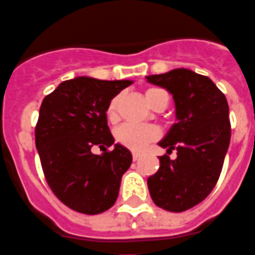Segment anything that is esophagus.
I'll return each instance as SVG.
<instances>
[{
    "instance_id": "esophagus-1",
    "label": "esophagus",
    "mask_w": 255,
    "mask_h": 255,
    "mask_svg": "<svg viewBox=\"0 0 255 255\" xmlns=\"http://www.w3.org/2000/svg\"><path fill=\"white\" fill-rule=\"evenodd\" d=\"M139 157H140V154H139V153H132V158H133V161L139 160Z\"/></svg>"
}]
</instances>
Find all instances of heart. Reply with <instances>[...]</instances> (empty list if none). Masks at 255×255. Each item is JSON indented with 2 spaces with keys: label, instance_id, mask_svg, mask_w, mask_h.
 <instances>
[{
  "label": "heart",
  "instance_id": "1",
  "mask_svg": "<svg viewBox=\"0 0 255 255\" xmlns=\"http://www.w3.org/2000/svg\"><path fill=\"white\" fill-rule=\"evenodd\" d=\"M162 90L160 89H147L146 90V100L150 105L154 102L155 95L158 94ZM117 105H119V97H115L109 102V105L106 108V117L109 122H115L117 119ZM116 140L123 146H126L127 149L139 151L144 149V146L150 142H153L160 136L158 128L153 126H136V124H124L122 127L116 129Z\"/></svg>",
  "mask_w": 255,
  "mask_h": 255
}]
</instances>
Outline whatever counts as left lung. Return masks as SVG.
<instances>
[{"instance_id": "1", "label": "left lung", "mask_w": 255, "mask_h": 255, "mask_svg": "<svg viewBox=\"0 0 255 255\" xmlns=\"http://www.w3.org/2000/svg\"><path fill=\"white\" fill-rule=\"evenodd\" d=\"M146 79L171 93L177 120L158 143L166 153L176 150V160L161 155L158 171L147 179L150 195L168 212H184L219 180L231 139L228 102L208 76L186 68Z\"/></svg>"}]
</instances>
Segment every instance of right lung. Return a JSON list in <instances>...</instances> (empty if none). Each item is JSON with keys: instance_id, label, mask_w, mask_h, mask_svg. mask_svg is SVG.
Masks as SVG:
<instances>
[{"instance_id": "right-lung-1", "label": "right lung", "mask_w": 255, "mask_h": 255, "mask_svg": "<svg viewBox=\"0 0 255 255\" xmlns=\"http://www.w3.org/2000/svg\"><path fill=\"white\" fill-rule=\"evenodd\" d=\"M132 80L79 76L58 84L42 101L35 144L49 187L68 208L98 214L116 202L122 176L132 162L120 143L94 155V145L112 146L106 108ZM105 148V147H104Z\"/></svg>"}]
</instances>
